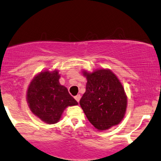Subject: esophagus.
I'll use <instances>...</instances> for the list:
<instances>
[{"mask_svg": "<svg viewBox=\"0 0 161 161\" xmlns=\"http://www.w3.org/2000/svg\"><path fill=\"white\" fill-rule=\"evenodd\" d=\"M74 98L75 99V101H76L77 102H79V101H80L81 96H80V95H77L76 96H75V97H74Z\"/></svg>", "mask_w": 161, "mask_h": 161, "instance_id": "34e87169", "label": "esophagus"}]
</instances>
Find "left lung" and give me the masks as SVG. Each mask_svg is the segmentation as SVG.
Returning a JSON list of instances; mask_svg holds the SVG:
<instances>
[{
	"label": "left lung",
	"mask_w": 161,
	"mask_h": 161,
	"mask_svg": "<svg viewBox=\"0 0 161 161\" xmlns=\"http://www.w3.org/2000/svg\"><path fill=\"white\" fill-rule=\"evenodd\" d=\"M83 73L87 83L79 104L87 119L99 130L119 124L127 104L124 88L119 79L109 69Z\"/></svg>",
	"instance_id": "1"
}]
</instances>
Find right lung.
<instances>
[{
  "instance_id": "add662e5",
  "label": "right lung",
  "mask_w": 161,
  "mask_h": 161,
  "mask_svg": "<svg viewBox=\"0 0 161 161\" xmlns=\"http://www.w3.org/2000/svg\"><path fill=\"white\" fill-rule=\"evenodd\" d=\"M59 79L56 70L42 72L31 82L27 91L31 111L48 124L56 123L68 106L78 104L67 88L59 83Z\"/></svg>"
}]
</instances>
